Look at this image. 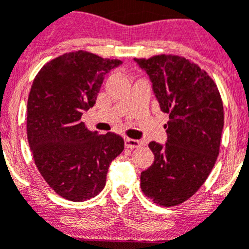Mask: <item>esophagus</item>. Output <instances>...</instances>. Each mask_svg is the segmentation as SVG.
Listing matches in <instances>:
<instances>
[{"label":"esophagus","instance_id":"34e87169","mask_svg":"<svg viewBox=\"0 0 249 249\" xmlns=\"http://www.w3.org/2000/svg\"><path fill=\"white\" fill-rule=\"evenodd\" d=\"M124 146L127 148H138V147H141V142L137 140H132V138H126L124 140Z\"/></svg>","mask_w":249,"mask_h":249}]
</instances>
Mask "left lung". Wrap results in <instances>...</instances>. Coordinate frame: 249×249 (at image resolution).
<instances>
[{
	"mask_svg": "<svg viewBox=\"0 0 249 249\" xmlns=\"http://www.w3.org/2000/svg\"><path fill=\"white\" fill-rule=\"evenodd\" d=\"M148 74L164 124L167 142L152 141V166L141 173V188L155 203L178 206L206 182L219 153L223 103L206 71L184 57L160 54L135 58Z\"/></svg>",
	"mask_w": 249,
	"mask_h": 249,
	"instance_id": "left-lung-1",
	"label": "left lung"
}]
</instances>
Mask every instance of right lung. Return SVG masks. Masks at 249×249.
Here are the masks:
<instances>
[{
	"label": "right lung",
	"mask_w": 249,
	"mask_h": 249,
	"mask_svg": "<svg viewBox=\"0 0 249 249\" xmlns=\"http://www.w3.org/2000/svg\"><path fill=\"white\" fill-rule=\"evenodd\" d=\"M122 65L76 51L52 59L35 78L27 101V138L35 163L58 196L83 202L106 184L121 136L89 131L81 117L93 107L105 76Z\"/></svg>",
	"instance_id": "obj_1"
}]
</instances>
